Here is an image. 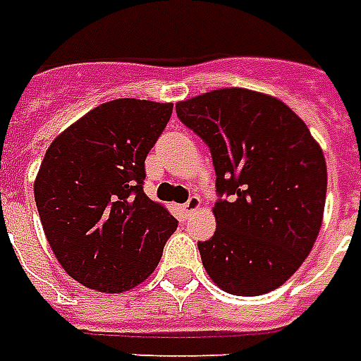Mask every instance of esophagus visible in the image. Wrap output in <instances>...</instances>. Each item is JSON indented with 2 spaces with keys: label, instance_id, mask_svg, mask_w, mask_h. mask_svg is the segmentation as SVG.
I'll list each match as a JSON object with an SVG mask.
<instances>
[{
  "label": "esophagus",
  "instance_id": "34e87169",
  "mask_svg": "<svg viewBox=\"0 0 361 361\" xmlns=\"http://www.w3.org/2000/svg\"><path fill=\"white\" fill-rule=\"evenodd\" d=\"M200 207H202V200H200V197L194 196V197H190L188 202L183 203V205H180V211H183L184 215L188 216V215H192L194 211L200 209Z\"/></svg>",
  "mask_w": 361,
  "mask_h": 361
}]
</instances>
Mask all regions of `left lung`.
Wrapping results in <instances>:
<instances>
[{"instance_id":"left-lung-1","label":"left lung","mask_w":361,"mask_h":361,"mask_svg":"<svg viewBox=\"0 0 361 361\" xmlns=\"http://www.w3.org/2000/svg\"><path fill=\"white\" fill-rule=\"evenodd\" d=\"M184 126L209 146L216 228L197 242L205 272L238 297L270 293L312 251L327 190L324 150L286 102L243 87L215 89L177 102Z\"/></svg>"}]
</instances>
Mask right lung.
<instances>
[{
	"mask_svg": "<svg viewBox=\"0 0 361 361\" xmlns=\"http://www.w3.org/2000/svg\"><path fill=\"white\" fill-rule=\"evenodd\" d=\"M173 102L116 99L66 127L34 183L43 232L64 272L100 293H123L156 270L177 221L142 190L145 159Z\"/></svg>",
	"mask_w": 361,
	"mask_h": 361,
	"instance_id": "obj_1",
	"label": "right lung"
}]
</instances>
